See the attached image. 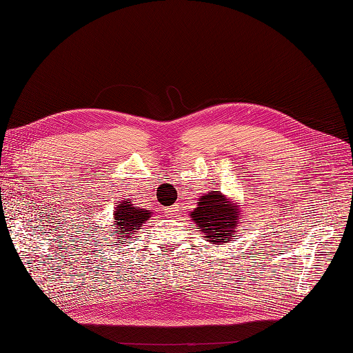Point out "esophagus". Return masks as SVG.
I'll list each match as a JSON object with an SVG mask.
<instances>
[{
  "label": "esophagus",
  "instance_id": "obj_1",
  "mask_svg": "<svg viewBox=\"0 0 353 353\" xmlns=\"http://www.w3.org/2000/svg\"><path fill=\"white\" fill-rule=\"evenodd\" d=\"M178 210H179L178 205H172V206H168V208H165L166 216H170V218H174V216L176 215V213H178Z\"/></svg>",
  "mask_w": 353,
  "mask_h": 353
}]
</instances>
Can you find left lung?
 <instances>
[{"label":"left lung","mask_w":353,"mask_h":353,"mask_svg":"<svg viewBox=\"0 0 353 353\" xmlns=\"http://www.w3.org/2000/svg\"><path fill=\"white\" fill-rule=\"evenodd\" d=\"M191 218L201 231L203 237L209 239L213 244H221L232 240L240 212L221 191L218 193L209 191L208 196H201L197 201V208L191 212Z\"/></svg>","instance_id":"8db88e82"}]
</instances>
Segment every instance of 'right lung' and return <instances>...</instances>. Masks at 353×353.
<instances>
[{
  "label": "right lung",
  "instance_id": "obj_1",
  "mask_svg": "<svg viewBox=\"0 0 353 353\" xmlns=\"http://www.w3.org/2000/svg\"><path fill=\"white\" fill-rule=\"evenodd\" d=\"M152 216V212L131 205L130 200L122 201L117 205L114 210V223L112 227L116 228V234L119 236V241L131 239L137 230Z\"/></svg>",
  "mask_w": 353,
  "mask_h": 353
}]
</instances>
